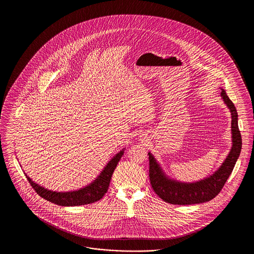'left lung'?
I'll return each mask as SVG.
<instances>
[{
	"label": "left lung",
	"mask_w": 254,
	"mask_h": 254,
	"mask_svg": "<svg viewBox=\"0 0 254 254\" xmlns=\"http://www.w3.org/2000/svg\"><path fill=\"white\" fill-rule=\"evenodd\" d=\"M221 96L231 112L232 147L230 152L214 174L196 183H180L168 178L154 157L148 153L149 180L158 196L165 202L172 205H193L212 200L222 190L230 177L242 148L241 133L238 127V114L233 103L226 91L222 89Z\"/></svg>",
	"instance_id": "8db88e82"
}]
</instances>
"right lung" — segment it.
Here are the masks:
<instances>
[{"label":"right lung","instance_id":"1","mask_svg":"<svg viewBox=\"0 0 254 254\" xmlns=\"http://www.w3.org/2000/svg\"><path fill=\"white\" fill-rule=\"evenodd\" d=\"M123 154H124V149L109 161V164L105 167V169L101 172V174L99 175V177L95 181L84 189H81L75 191L57 192V191L49 190L43 187H40L36 183L31 181V179L26 174H25V177L31 185V187L33 188V190L36 191L37 194H39L42 198L48 200L51 203H54L56 205H64V206L91 204L101 200L103 196L107 193L113 171L116 169L117 164L120 161Z\"/></svg>","mask_w":254,"mask_h":254}]
</instances>
